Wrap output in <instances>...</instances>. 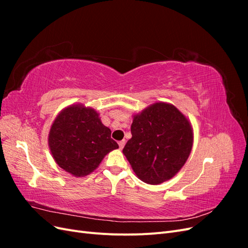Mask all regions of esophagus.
<instances>
[{
	"instance_id": "esophagus-1",
	"label": "esophagus",
	"mask_w": 248,
	"mask_h": 248,
	"mask_svg": "<svg viewBox=\"0 0 248 248\" xmlns=\"http://www.w3.org/2000/svg\"><path fill=\"white\" fill-rule=\"evenodd\" d=\"M124 146H125V140H120V141H119V147H120V149H123Z\"/></svg>"
}]
</instances>
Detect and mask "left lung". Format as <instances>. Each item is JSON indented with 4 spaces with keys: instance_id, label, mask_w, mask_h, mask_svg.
Returning a JSON list of instances; mask_svg holds the SVG:
<instances>
[{
    "instance_id": "obj_1",
    "label": "left lung",
    "mask_w": 248,
    "mask_h": 248,
    "mask_svg": "<svg viewBox=\"0 0 248 248\" xmlns=\"http://www.w3.org/2000/svg\"><path fill=\"white\" fill-rule=\"evenodd\" d=\"M132 138L123 154L142 182L158 185L183 168L193 145L191 123L169 102H154L134 114Z\"/></svg>"
}]
</instances>
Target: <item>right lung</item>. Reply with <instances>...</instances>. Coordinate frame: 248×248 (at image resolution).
<instances>
[{"mask_svg": "<svg viewBox=\"0 0 248 248\" xmlns=\"http://www.w3.org/2000/svg\"><path fill=\"white\" fill-rule=\"evenodd\" d=\"M95 108L74 103L59 112L48 132V147L58 166L73 177H85L119 148Z\"/></svg>", "mask_w": 248, "mask_h": 248, "instance_id": "obj_1", "label": "right lung"}]
</instances>
